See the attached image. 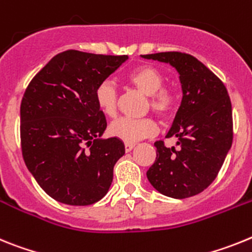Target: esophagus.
I'll list each match as a JSON object with an SVG mask.
<instances>
[{
  "mask_svg": "<svg viewBox=\"0 0 252 252\" xmlns=\"http://www.w3.org/2000/svg\"><path fill=\"white\" fill-rule=\"evenodd\" d=\"M124 148H126V152H130L134 148V143H126L124 144Z\"/></svg>",
  "mask_w": 252,
  "mask_h": 252,
  "instance_id": "obj_1",
  "label": "esophagus"
}]
</instances>
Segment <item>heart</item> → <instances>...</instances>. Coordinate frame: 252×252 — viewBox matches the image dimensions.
Returning a JSON list of instances; mask_svg holds the SVG:
<instances>
[{
  "label": "heart",
  "instance_id": "obj_1",
  "mask_svg": "<svg viewBox=\"0 0 252 252\" xmlns=\"http://www.w3.org/2000/svg\"><path fill=\"white\" fill-rule=\"evenodd\" d=\"M128 82L147 95V110H152L161 120L174 117L178 109V96L172 89L163 86L165 76L152 65H141L128 74ZM95 101L105 117L114 118L118 111V90L114 82L101 81L95 89ZM157 132L156 122L151 118H120L109 126V134L126 143H134L152 137Z\"/></svg>",
  "mask_w": 252,
  "mask_h": 252
}]
</instances>
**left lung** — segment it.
Instances as JSON below:
<instances>
[{
	"mask_svg": "<svg viewBox=\"0 0 252 252\" xmlns=\"http://www.w3.org/2000/svg\"><path fill=\"white\" fill-rule=\"evenodd\" d=\"M170 63L180 74L183 100L167 138L175 147L155 143L156 161L148 168L152 187L170 198L194 196L217 178L233 139L232 105L226 86L195 57L181 52L144 54Z\"/></svg>",
	"mask_w": 252,
	"mask_h": 252,
	"instance_id": "1",
	"label": "left lung"
}]
</instances>
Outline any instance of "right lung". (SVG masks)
Returning <instances> with one entry per match:
<instances>
[{"mask_svg":"<svg viewBox=\"0 0 252 252\" xmlns=\"http://www.w3.org/2000/svg\"><path fill=\"white\" fill-rule=\"evenodd\" d=\"M128 56L65 50L35 74L21 100V151L36 183L57 202H99L113 181L114 165L126 152L118 138L102 139L105 115L96 86Z\"/></svg>","mask_w":252,"mask_h":252,"instance_id":"right-lung-1","label":"right lung"}]
</instances>
